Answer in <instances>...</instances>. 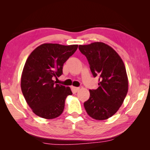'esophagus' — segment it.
Segmentation results:
<instances>
[{
  "label": "esophagus",
  "mask_w": 150,
  "mask_h": 150,
  "mask_svg": "<svg viewBox=\"0 0 150 150\" xmlns=\"http://www.w3.org/2000/svg\"><path fill=\"white\" fill-rule=\"evenodd\" d=\"M72 88H73V90L75 91V92H77V91H79V90L80 89L79 87H73Z\"/></svg>",
  "instance_id": "obj_1"
}]
</instances>
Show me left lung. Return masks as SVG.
<instances>
[{
  "label": "left lung",
  "instance_id": "1",
  "mask_svg": "<svg viewBox=\"0 0 150 150\" xmlns=\"http://www.w3.org/2000/svg\"><path fill=\"white\" fill-rule=\"evenodd\" d=\"M79 49L87 57L94 77L99 76L98 87L89 90L85 108L91 118L106 120L118 110L128 93L125 65L116 51L105 43L80 45Z\"/></svg>",
  "mask_w": 150,
  "mask_h": 150
}]
</instances>
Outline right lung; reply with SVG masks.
I'll return each instance as SVG.
<instances>
[{
	"mask_svg": "<svg viewBox=\"0 0 150 150\" xmlns=\"http://www.w3.org/2000/svg\"><path fill=\"white\" fill-rule=\"evenodd\" d=\"M78 45L43 44L30 54L21 77V89L35 115L53 119L62 115L65 100L71 95L70 87L55 84L52 78L63 73L64 63L74 54Z\"/></svg>",
	"mask_w": 150,
	"mask_h": 150,
	"instance_id": "obj_1",
	"label": "right lung"
}]
</instances>
